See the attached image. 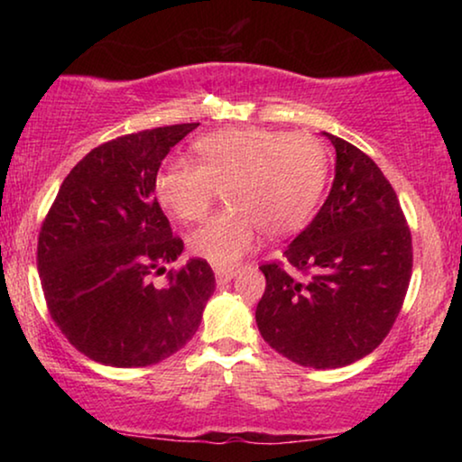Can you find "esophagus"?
Returning a JSON list of instances; mask_svg holds the SVG:
<instances>
[{
  "label": "esophagus",
  "mask_w": 462,
  "mask_h": 462,
  "mask_svg": "<svg viewBox=\"0 0 462 462\" xmlns=\"http://www.w3.org/2000/svg\"><path fill=\"white\" fill-rule=\"evenodd\" d=\"M217 283H229L233 277L237 275V271H233V269H217Z\"/></svg>",
  "instance_id": "34e87169"
}]
</instances>
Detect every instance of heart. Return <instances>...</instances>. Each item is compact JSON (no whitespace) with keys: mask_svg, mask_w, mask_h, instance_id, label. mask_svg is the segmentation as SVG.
I'll use <instances>...</instances> for the list:
<instances>
[{"mask_svg":"<svg viewBox=\"0 0 462 462\" xmlns=\"http://www.w3.org/2000/svg\"><path fill=\"white\" fill-rule=\"evenodd\" d=\"M199 163H168L155 180L160 204L174 218H204L220 189L231 208L189 236V248L214 267H233L261 231H299L324 191L328 157L318 138L269 128L218 130L195 141Z\"/></svg>","mask_w":462,"mask_h":462,"instance_id":"obj_1","label":"heart"}]
</instances>
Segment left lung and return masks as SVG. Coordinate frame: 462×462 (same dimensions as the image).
Returning <instances> with one entry per match:
<instances>
[{"instance_id":"left-lung-1","label":"left lung","mask_w":462,"mask_h":462,"mask_svg":"<svg viewBox=\"0 0 462 462\" xmlns=\"http://www.w3.org/2000/svg\"><path fill=\"white\" fill-rule=\"evenodd\" d=\"M330 193L305 231L263 264L256 307L261 337L283 357L315 370L343 368L376 349L403 305L412 275V236L381 168L343 138Z\"/></svg>"}]
</instances>
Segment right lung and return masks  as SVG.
<instances>
[{
	"label": "right lung",
	"instance_id": "obj_1",
	"mask_svg": "<svg viewBox=\"0 0 462 462\" xmlns=\"http://www.w3.org/2000/svg\"><path fill=\"white\" fill-rule=\"evenodd\" d=\"M199 124L119 136L92 149L62 180L37 242V271L50 315L86 357L141 368L182 349L198 332L217 282L191 258L149 283L180 256L155 198L163 157Z\"/></svg>",
	"mask_w": 462,
	"mask_h": 462
}]
</instances>
